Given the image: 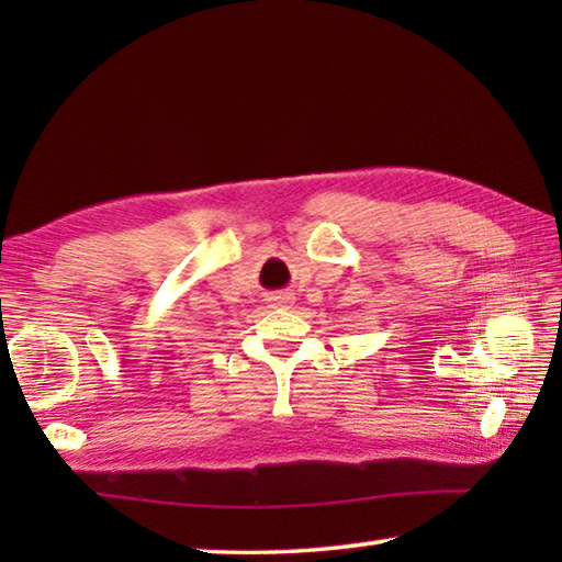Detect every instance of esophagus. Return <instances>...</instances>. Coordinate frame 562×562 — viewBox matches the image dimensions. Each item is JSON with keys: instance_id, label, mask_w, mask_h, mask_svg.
I'll list each match as a JSON object with an SVG mask.
<instances>
[{"instance_id": "34e87169", "label": "esophagus", "mask_w": 562, "mask_h": 562, "mask_svg": "<svg viewBox=\"0 0 562 562\" xmlns=\"http://www.w3.org/2000/svg\"><path fill=\"white\" fill-rule=\"evenodd\" d=\"M270 306H278V308H290L294 304V296L292 294H272L270 296Z\"/></svg>"}]
</instances>
